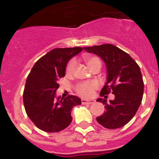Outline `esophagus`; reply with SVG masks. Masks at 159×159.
<instances>
[{
    "label": "esophagus",
    "mask_w": 159,
    "mask_h": 159,
    "mask_svg": "<svg viewBox=\"0 0 159 159\" xmlns=\"http://www.w3.org/2000/svg\"><path fill=\"white\" fill-rule=\"evenodd\" d=\"M81 102L83 104H92L95 102V100H87V99H82Z\"/></svg>",
    "instance_id": "34e87169"
}]
</instances>
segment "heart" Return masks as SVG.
Masks as SVG:
<instances>
[{"instance_id": "1", "label": "heart", "mask_w": 159, "mask_h": 159, "mask_svg": "<svg viewBox=\"0 0 159 159\" xmlns=\"http://www.w3.org/2000/svg\"><path fill=\"white\" fill-rule=\"evenodd\" d=\"M87 64L90 69L96 64H101L100 60L96 57H88L85 58ZM75 60H70L66 66L65 71L67 75H71L75 68ZM98 88V84L95 81H90V82H82L76 84L75 90L76 93L84 98H89L92 96L95 92V90Z\"/></svg>"}]
</instances>
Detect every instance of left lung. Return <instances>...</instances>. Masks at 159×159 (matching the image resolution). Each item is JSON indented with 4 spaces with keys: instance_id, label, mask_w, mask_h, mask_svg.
Segmentation results:
<instances>
[{
    "instance_id": "1",
    "label": "left lung",
    "mask_w": 159,
    "mask_h": 159,
    "mask_svg": "<svg viewBox=\"0 0 159 159\" xmlns=\"http://www.w3.org/2000/svg\"><path fill=\"white\" fill-rule=\"evenodd\" d=\"M103 60L107 69V81L100 92L107 98L111 92L115 99L107 103L104 99H98L105 105L106 111L96 118L97 122L107 129H116L128 123L134 117L142 102L143 95V76L139 66L125 52L110 43L84 48Z\"/></svg>"
}]
</instances>
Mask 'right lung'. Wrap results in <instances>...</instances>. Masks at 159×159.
<instances>
[{"label": "right lung", "mask_w": 159, "mask_h": 159, "mask_svg": "<svg viewBox=\"0 0 159 159\" xmlns=\"http://www.w3.org/2000/svg\"><path fill=\"white\" fill-rule=\"evenodd\" d=\"M82 48H54L35 63L25 83L23 101L25 111L35 126L45 132H59L71 123L73 107L81 104L75 95L56 99L58 80L65 75L68 60Z\"/></svg>", "instance_id": "right-lung-1"}]
</instances>
